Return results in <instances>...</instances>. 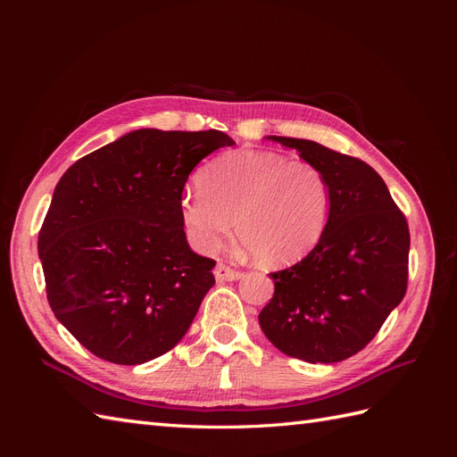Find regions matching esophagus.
Instances as JSON below:
<instances>
[{"label":"esophagus","instance_id":"1","mask_svg":"<svg viewBox=\"0 0 457 457\" xmlns=\"http://www.w3.org/2000/svg\"><path fill=\"white\" fill-rule=\"evenodd\" d=\"M240 278V272L230 269L228 265H223V262H219L215 267V280L217 282H232V280H238Z\"/></svg>","mask_w":457,"mask_h":457}]
</instances>
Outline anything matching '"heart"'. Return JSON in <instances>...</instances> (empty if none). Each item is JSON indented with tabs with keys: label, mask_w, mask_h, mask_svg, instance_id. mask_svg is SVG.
<instances>
[{
	"label": "heart",
	"mask_w": 457,
	"mask_h": 457,
	"mask_svg": "<svg viewBox=\"0 0 457 457\" xmlns=\"http://www.w3.org/2000/svg\"><path fill=\"white\" fill-rule=\"evenodd\" d=\"M331 192L320 168L267 150H237L213 160L200 187L187 190L181 217L190 244L212 253L237 237L265 267H286L320 242Z\"/></svg>",
	"instance_id": "1"
}]
</instances>
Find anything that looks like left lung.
<instances>
[{"mask_svg": "<svg viewBox=\"0 0 457 457\" xmlns=\"http://www.w3.org/2000/svg\"><path fill=\"white\" fill-rule=\"evenodd\" d=\"M320 168L331 202L320 242L294 267L270 272L259 312L276 349L311 364L341 362L376 337L408 286L410 230L378 171L314 141L267 137Z\"/></svg>", "mask_w": 457, "mask_h": 457, "instance_id": "obj_1", "label": "left lung"}]
</instances>
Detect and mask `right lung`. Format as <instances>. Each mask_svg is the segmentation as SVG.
<instances>
[{
  "label": "right lung",
  "instance_id": "1",
  "mask_svg": "<svg viewBox=\"0 0 457 457\" xmlns=\"http://www.w3.org/2000/svg\"><path fill=\"white\" fill-rule=\"evenodd\" d=\"M223 131L137 129L66 170L37 237L57 320L95 356L137 366L183 339L215 284L181 217L190 171Z\"/></svg>",
  "mask_w": 457,
  "mask_h": 457
}]
</instances>
